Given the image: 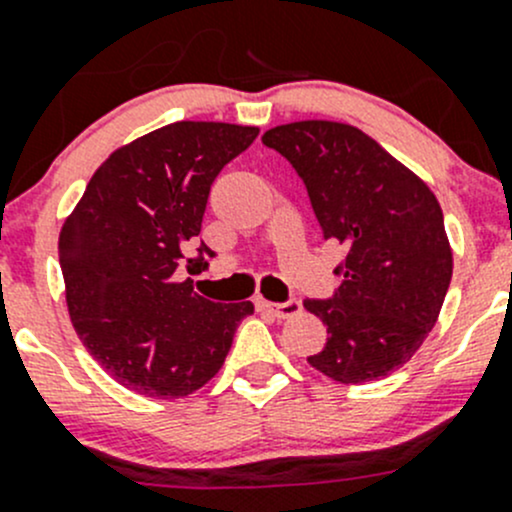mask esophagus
Here are the masks:
<instances>
[{
	"label": "esophagus",
	"mask_w": 512,
	"mask_h": 512,
	"mask_svg": "<svg viewBox=\"0 0 512 512\" xmlns=\"http://www.w3.org/2000/svg\"><path fill=\"white\" fill-rule=\"evenodd\" d=\"M255 304L260 312H270L272 317H277V319H289V317H294V314L302 312V302H299V299H287V302H280V304L257 299Z\"/></svg>",
	"instance_id": "esophagus-1"
}]
</instances>
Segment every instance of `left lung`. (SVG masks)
<instances>
[{"label":"left lung","mask_w":512,"mask_h":512,"mask_svg":"<svg viewBox=\"0 0 512 512\" xmlns=\"http://www.w3.org/2000/svg\"><path fill=\"white\" fill-rule=\"evenodd\" d=\"M262 143L304 180L324 240L347 247L334 297L304 299L329 334L307 361L339 384L389 376L418 352L451 285L453 252L436 195L349 123H285Z\"/></svg>","instance_id":"obj_1"}]
</instances>
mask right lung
Returning <instances> with one entry per match:
<instances>
[{
    "label": "right lung",
    "instance_id": "1",
    "mask_svg": "<svg viewBox=\"0 0 512 512\" xmlns=\"http://www.w3.org/2000/svg\"><path fill=\"white\" fill-rule=\"evenodd\" d=\"M260 128L178 121L126 143L98 165L59 235L66 307L76 334L121 386L180 399L223 366L252 302H210L178 280L205 270L200 235L210 185Z\"/></svg>",
    "mask_w": 512,
    "mask_h": 512
}]
</instances>
